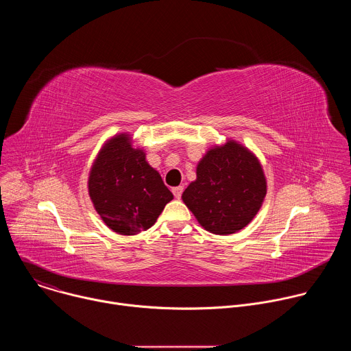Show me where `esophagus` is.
Returning a JSON list of instances; mask_svg holds the SVG:
<instances>
[{
  "label": "esophagus",
  "mask_w": 351,
  "mask_h": 351,
  "mask_svg": "<svg viewBox=\"0 0 351 351\" xmlns=\"http://www.w3.org/2000/svg\"><path fill=\"white\" fill-rule=\"evenodd\" d=\"M172 193L176 198H180L182 197V193H183V186H178V187H172Z\"/></svg>",
  "instance_id": "34e87169"
}]
</instances>
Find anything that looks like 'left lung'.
<instances>
[{
  "mask_svg": "<svg viewBox=\"0 0 351 351\" xmlns=\"http://www.w3.org/2000/svg\"><path fill=\"white\" fill-rule=\"evenodd\" d=\"M195 173L182 199L206 230L226 236L254 219L267 195V179L253 152L226 140L208 148Z\"/></svg>",
  "mask_w": 351,
  "mask_h": 351,
  "instance_id": "1",
  "label": "left lung"
}]
</instances>
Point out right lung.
Wrapping results in <instances>:
<instances>
[{"label":"right lung","mask_w":351,"mask_h":351,"mask_svg":"<svg viewBox=\"0 0 351 351\" xmlns=\"http://www.w3.org/2000/svg\"><path fill=\"white\" fill-rule=\"evenodd\" d=\"M88 195L104 223L125 236L152 228L173 194L129 133L108 138L88 173Z\"/></svg>","instance_id":"right-lung-1"}]
</instances>
